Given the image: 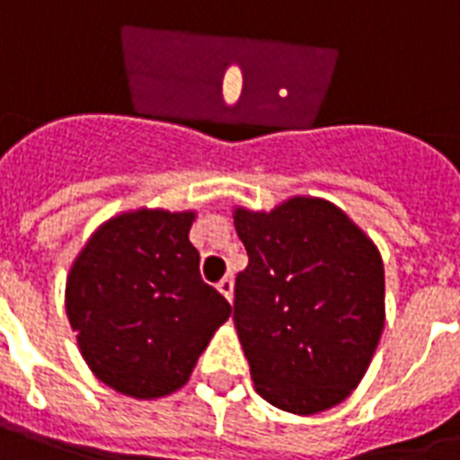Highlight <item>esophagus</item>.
I'll list each match as a JSON object with an SVG mask.
<instances>
[{"label":"esophagus","instance_id":"obj_1","mask_svg":"<svg viewBox=\"0 0 460 460\" xmlns=\"http://www.w3.org/2000/svg\"><path fill=\"white\" fill-rule=\"evenodd\" d=\"M217 291H219L229 303L234 301V281H231L229 277H224V279L217 284Z\"/></svg>","mask_w":460,"mask_h":460}]
</instances>
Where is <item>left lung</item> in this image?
<instances>
[{
  "instance_id": "8db88e82",
  "label": "left lung",
  "mask_w": 460,
  "mask_h": 460,
  "mask_svg": "<svg viewBox=\"0 0 460 460\" xmlns=\"http://www.w3.org/2000/svg\"><path fill=\"white\" fill-rule=\"evenodd\" d=\"M234 226L248 252L234 322L258 394L296 415L341 403L385 329L377 245L343 209L305 195L272 212L236 208Z\"/></svg>"
}]
</instances>
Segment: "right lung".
Wrapping results in <instances>:
<instances>
[{"instance_id": "right-lung-1", "label": "right lung", "mask_w": 460, "mask_h": 460, "mask_svg": "<svg viewBox=\"0 0 460 460\" xmlns=\"http://www.w3.org/2000/svg\"><path fill=\"white\" fill-rule=\"evenodd\" d=\"M195 212L133 209L83 245L66 279V314L100 382L133 399L186 385L231 305L200 279L188 241Z\"/></svg>"}]
</instances>
